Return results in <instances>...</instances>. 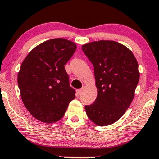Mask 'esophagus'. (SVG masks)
I'll use <instances>...</instances> for the list:
<instances>
[{
    "label": "esophagus",
    "instance_id": "34e87169",
    "mask_svg": "<svg viewBox=\"0 0 159 159\" xmlns=\"http://www.w3.org/2000/svg\"><path fill=\"white\" fill-rule=\"evenodd\" d=\"M83 88L80 89L76 90V93H77L78 95H80L82 94V93H83Z\"/></svg>",
    "mask_w": 159,
    "mask_h": 159
}]
</instances>
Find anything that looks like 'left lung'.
I'll return each mask as SVG.
<instances>
[{"mask_svg":"<svg viewBox=\"0 0 159 159\" xmlns=\"http://www.w3.org/2000/svg\"><path fill=\"white\" fill-rule=\"evenodd\" d=\"M94 66L98 95L86 105L89 118L97 125L118 120L130 105L139 79L138 63L133 53L118 42L98 41L82 46Z\"/></svg>","mask_w":159,"mask_h":159,"instance_id":"left-lung-1","label":"left lung"}]
</instances>
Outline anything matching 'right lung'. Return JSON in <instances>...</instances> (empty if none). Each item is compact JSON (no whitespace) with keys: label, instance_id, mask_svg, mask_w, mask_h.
Segmentation results:
<instances>
[{"label":"right lung","instance_id":"obj_1","mask_svg":"<svg viewBox=\"0 0 159 159\" xmlns=\"http://www.w3.org/2000/svg\"><path fill=\"white\" fill-rule=\"evenodd\" d=\"M76 45L65 39H53L29 53L18 73L23 104L37 120L49 124L61 120L75 98L64 65Z\"/></svg>","mask_w":159,"mask_h":159}]
</instances>
